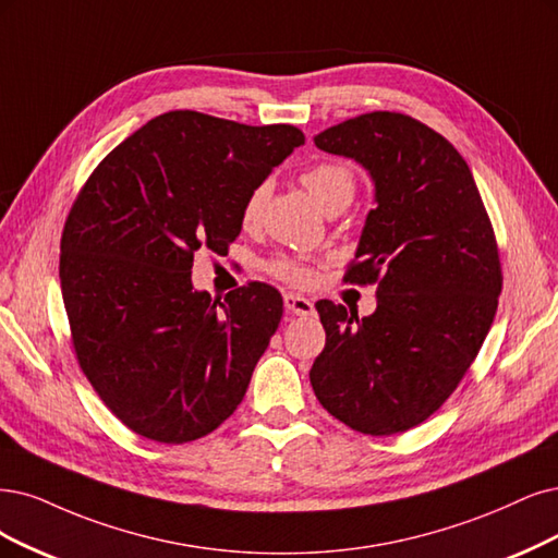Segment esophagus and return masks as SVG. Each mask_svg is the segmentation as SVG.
Instances as JSON below:
<instances>
[{"label":"esophagus","instance_id":"1","mask_svg":"<svg viewBox=\"0 0 558 558\" xmlns=\"http://www.w3.org/2000/svg\"><path fill=\"white\" fill-rule=\"evenodd\" d=\"M284 311L290 315H299V317H307L315 313V305L311 299H305L301 294H284Z\"/></svg>","mask_w":558,"mask_h":558}]
</instances>
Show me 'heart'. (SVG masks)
Instances as JSON below:
<instances>
[{
	"instance_id": "obj_1",
	"label": "heart",
	"mask_w": 558,
	"mask_h": 558,
	"mask_svg": "<svg viewBox=\"0 0 558 558\" xmlns=\"http://www.w3.org/2000/svg\"><path fill=\"white\" fill-rule=\"evenodd\" d=\"M301 181L305 185V191L311 193V197L317 202V206L322 211H326L328 206H336V204H349L354 197L356 191V181L354 174L349 168L340 162H319L313 165L311 170H305L301 174ZM268 195V185L266 183H257L255 189L247 193L245 202H243V209H241V220L245 225H251L259 218L262 214V206L264 199ZM271 271L287 280V282H294L301 284L307 278H311V271H307V266H303L301 262L292 259V257H280L271 264Z\"/></svg>"
}]
</instances>
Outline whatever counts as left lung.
Returning <instances> with one entry per match:
<instances>
[{"mask_svg":"<svg viewBox=\"0 0 558 558\" xmlns=\"http://www.w3.org/2000/svg\"><path fill=\"white\" fill-rule=\"evenodd\" d=\"M375 183L344 282H377L359 319L317 301L326 331L311 384L328 414L373 437L416 427L450 398L497 315L501 262L466 160L425 123L369 112L315 135Z\"/></svg>","mask_w":558,"mask_h":558,"instance_id":"obj_1","label":"left lung"}]
</instances>
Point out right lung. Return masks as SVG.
Instances as JSON below:
<instances>
[{
	"label": "right lung",
	"instance_id": "right-lung-1",
	"mask_svg": "<svg viewBox=\"0 0 558 558\" xmlns=\"http://www.w3.org/2000/svg\"><path fill=\"white\" fill-rule=\"evenodd\" d=\"M305 142L165 112L100 160L61 234L59 280L75 356L112 414L160 444L195 441L241 404L282 317L276 287L193 290V257L227 251L243 202Z\"/></svg>",
	"mask_w": 558,
	"mask_h": 558
}]
</instances>
